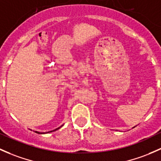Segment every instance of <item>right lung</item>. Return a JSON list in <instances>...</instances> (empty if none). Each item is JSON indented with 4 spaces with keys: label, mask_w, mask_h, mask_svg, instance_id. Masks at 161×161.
Listing matches in <instances>:
<instances>
[{
    "label": "right lung",
    "mask_w": 161,
    "mask_h": 161,
    "mask_svg": "<svg viewBox=\"0 0 161 161\" xmlns=\"http://www.w3.org/2000/svg\"><path fill=\"white\" fill-rule=\"evenodd\" d=\"M62 126H61L60 127H62ZM60 127H58V128H57V129H55V130H52V131H49V132H45V133H40V132H38V131H35V133H38V134H45V133H51V132H53V131H55V130H58L59 128Z\"/></svg>",
    "instance_id": "add662e5"
}]
</instances>
